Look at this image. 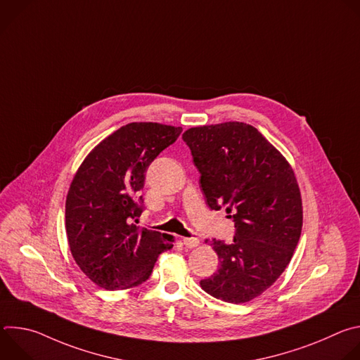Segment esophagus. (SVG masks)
<instances>
[{
    "label": "esophagus",
    "mask_w": 360,
    "mask_h": 360,
    "mask_svg": "<svg viewBox=\"0 0 360 360\" xmlns=\"http://www.w3.org/2000/svg\"><path fill=\"white\" fill-rule=\"evenodd\" d=\"M182 242L186 248L192 249V248H196L199 245V239L198 238H182Z\"/></svg>",
    "instance_id": "1"
}]
</instances>
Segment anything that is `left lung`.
<instances>
[{
  "label": "left lung",
  "mask_w": 360,
  "mask_h": 360,
  "mask_svg": "<svg viewBox=\"0 0 360 360\" xmlns=\"http://www.w3.org/2000/svg\"><path fill=\"white\" fill-rule=\"evenodd\" d=\"M200 174L211 210L225 208L235 222L233 242L208 245L218 271L199 282L211 296L246 303L269 289L289 265L300 238V189L290 164L245 122L193 127L182 134Z\"/></svg>",
  "instance_id": "left-lung-1"
}]
</instances>
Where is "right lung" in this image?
Here are the masks:
<instances>
[{"label": "right lung", "instance_id": "obj_1", "mask_svg": "<svg viewBox=\"0 0 360 360\" xmlns=\"http://www.w3.org/2000/svg\"><path fill=\"white\" fill-rule=\"evenodd\" d=\"M181 127L131 122L102 139L82 161L65 200V231L74 261L99 288L143 283L174 238L132 222L142 212L149 164L174 143Z\"/></svg>", "mask_w": 360, "mask_h": 360}]
</instances>
